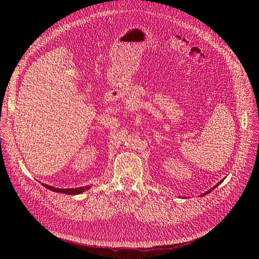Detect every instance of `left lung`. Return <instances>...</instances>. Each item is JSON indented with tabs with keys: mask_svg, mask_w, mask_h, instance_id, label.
<instances>
[{
	"mask_svg": "<svg viewBox=\"0 0 259 259\" xmlns=\"http://www.w3.org/2000/svg\"><path fill=\"white\" fill-rule=\"evenodd\" d=\"M223 180H224V179H223ZM223 180H221V182H219V183H218V184H217V185H215V186H214V187H213V188H210V189H209V190H208V191H206V192H204V193H203V194H201V195H202V197H203V195H205V194H207V193H209V192H210V191H211V190H214V189H215V188H216V187H217V186H218V185H221V184H222V182H223Z\"/></svg>",
	"mask_w": 259,
	"mask_h": 259,
	"instance_id": "left-lung-1",
	"label": "left lung"
}]
</instances>
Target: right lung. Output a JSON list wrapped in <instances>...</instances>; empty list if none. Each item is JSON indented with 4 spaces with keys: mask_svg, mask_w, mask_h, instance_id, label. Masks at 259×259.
Returning a JSON list of instances; mask_svg holds the SVG:
<instances>
[{
    "mask_svg": "<svg viewBox=\"0 0 259 259\" xmlns=\"http://www.w3.org/2000/svg\"><path fill=\"white\" fill-rule=\"evenodd\" d=\"M45 188H48V189L54 191V192H59V193H66V194H71V195H75V194H80L86 190H89L91 186H85V187H79V188H70V189H62V188H55L49 185H45Z\"/></svg>",
    "mask_w": 259,
    "mask_h": 259,
    "instance_id": "1",
    "label": "right lung"
}]
</instances>
